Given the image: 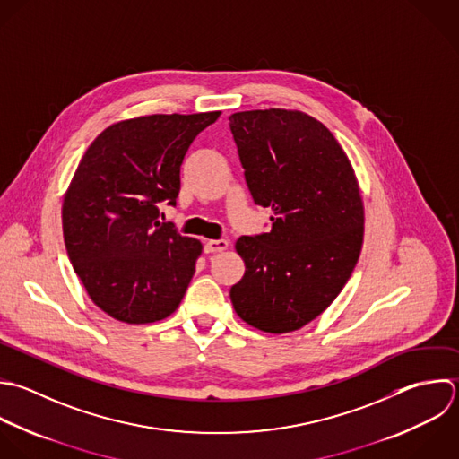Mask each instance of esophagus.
Segmentation results:
<instances>
[{
  "mask_svg": "<svg viewBox=\"0 0 459 459\" xmlns=\"http://www.w3.org/2000/svg\"><path fill=\"white\" fill-rule=\"evenodd\" d=\"M227 248H229V241H227V239H209V241H205V245H204V250H205L207 254L223 252V250H227Z\"/></svg>",
  "mask_w": 459,
  "mask_h": 459,
  "instance_id": "34e87169",
  "label": "esophagus"
}]
</instances>
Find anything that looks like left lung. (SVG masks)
Wrapping results in <instances>:
<instances>
[{
  "instance_id": "left-lung-1",
  "label": "left lung",
  "mask_w": 459,
  "mask_h": 459,
  "mask_svg": "<svg viewBox=\"0 0 459 459\" xmlns=\"http://www.w3.org/2000/svg\"><path fill=\"white\" fill-rule=\"evenodd\" d=\"M229 121L252 198L273 212L270 232L236 241L245 275L230 300L248 325L291 333L320 316L356 268L359 184L333 132L306 112L245 110Z\"/></svg>"
}]
</instances>
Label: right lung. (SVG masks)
I'll list each match as a JSON object with an SVG mask.
<instances>
[{"instance_id": "1", "label": "right lung", "mask_w": 459, "mask_h": 459, "mask_svg": "<svg viewBox=\"0 0 459 459\" xmlns=\"http://www.w3.org/2000/svg\"><path fill=\"white\" fill-rule=\"evenodd\" d=\"M220 114L123 119L85 150L64 195L62 232L74 273L108 316L153 324L182 302L202 243L160 223L159 204H177L184 155Z\"/></svg>"}]
</instances>
